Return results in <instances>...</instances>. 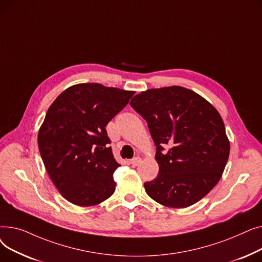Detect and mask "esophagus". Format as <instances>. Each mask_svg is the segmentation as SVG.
I'll use <instances>...</instances> for the list:
<instances>
[{
	"label": "esophagus",
	"instance_id": "obj_1",
	"mask_svg": "<svg viewBox=\"0 0 262 262\" xmlns=\"http://www.w3.org/2000/svg\"><path fill=\"white\" fill-rule=\"evenodd\" d=\"M141 162V158L140 157H135L134 159H132V161H130V163H132V166H134V167H137L138 166V164Z\"/></svg>",
	"mask_w": 262,
	"mask_h": 262
}]
</instances>
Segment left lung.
<instances>
[{
    "label": "left lung",
    "instance_id": "left-lung-1",
    "mask_svg": "<svg viewBox=\"0 0 262 262\" xmlns=\"http://www.w3.org/2000/svg\"><path fill=\"white\" fill-rule=\"evenodd\" d=\"M130 106L146 122L156 145L159 172L144 183L149 198L186 208L217 184L229 156V141L217 110L194 91L180 86L148 89Z\"/></svg>",
    "mask_w": 262,
    "mask_h": 262
}]
</instances>
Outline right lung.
I'll return each instance as SVG.
<instances>
[{"label": "right lung", "instance_id": "obj_1", "mask_svg": "<svg viewBox=\"0 0 262 262\" xmlns=\"http://www.w3.org/2000/svg\"><path fill=\"white\" fill-rule=\"evenodd\" d=\"M134 94L96 82L78 84L66 89L48 109L38 133L39 152L67 201L86 207L114 194L113 175L120 164L105 127Z\"/></svg>", "mask_w": 262, "mask_h": 262}]
</instances>
